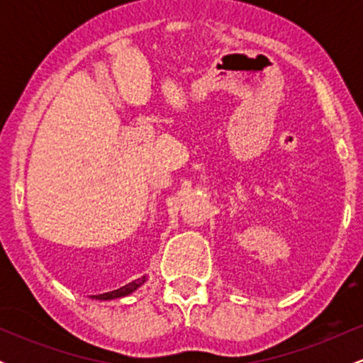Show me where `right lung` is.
Returning <instances> with one entry per match:
<instances>
[{"label": "right lung", "mask_w": 363, "mask_h": 363, "mask_svg": "<svg viewBox=\"0 0 363 363\" xmlns=\"http://www.w3.org/2000/svg\"><path fill=\"white\" fill-rule=\"evenodd\" d=\"M147 281V278L141 277L138 280L128 283V285L121 286L118 290H112V291H107V294H101V295H91V298H97V301H112V298H121V297H126V295L133 294L138 286L143 285V283Z\"/></svg>", "instance_id": "1"}]
</instances>
